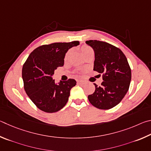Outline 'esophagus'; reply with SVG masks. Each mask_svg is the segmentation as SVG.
<instances>
[{"label": "esophagus", "mask_w": 151, "mask_h": 151, "mask_svg": "<svg viewBox=\"0 0 151 151\" xmlns=\"http://www.w3.org/2000/svg\"><path fill=\"white\" fill-rule=\"evenodd\" d=\"M77 82L78 84H84V81L83 80H77Z\"/></svg>", "instance_id": "1"}]
</instances>
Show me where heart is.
<instances>
[{"label":"heart","instance_id":"b5f03b06","mask_svg":"<svg viewBox=\"0 0 151 151\" xmlns=\"http://www.w3.org/2000/svg\"><path fill=\"white\" fill-rule=\"evenodd\" d=\"M91 50L92 49L91 48V47H89V46H83L81 47V53H82L83 55H84L86 53H87L88 52H89V50ZM69 54H70V52H68L67 53H66V54L65 55V60H66L68 58Z\"/></svg>","mask_w":151,"mask_h":151}]
</instances>
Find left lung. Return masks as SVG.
<instances>
[{
  "mask_svg": "<svg viewBox=\"0 0 151 151\" xmlns=\"http://www.w3.org/2000/svg\"><path fill=\"white\" fill-rule=\"evenodd\" d=\"M86 43L95 52L93 70L103 74L104 80L99 87L94 83L96 90L88 96V99L99 109H109L119 104L127 93L131 80L130 66L118 47L99 40Z\"/></svg>",
  "mask_w": 151,
  "mask_h": 151,
  "instance_id": "1",
  "label": "left lung"
}]
</instances>
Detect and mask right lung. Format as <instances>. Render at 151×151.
<instances>
[{
	"instance_id": "obj_1",
	"label": "right lung",
	"mask_w": 151,
	"mask_h": 151,
	"mask_svg": "<svg viewBox=\"0 0 151 151\" xmlns=\"http://www.w3.org/2000/svg\"><path fill=\"white\" fill-rule=\"evenodd\" d=\"M78 41L43 45L31 53L22 68V80L26 94L37 107L46 113L57 112L65 106L76 81L70 79L55 83L52 76L63 65L65 54Z\"/></svg>"
}]
</instances>
